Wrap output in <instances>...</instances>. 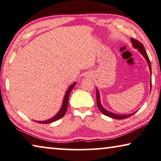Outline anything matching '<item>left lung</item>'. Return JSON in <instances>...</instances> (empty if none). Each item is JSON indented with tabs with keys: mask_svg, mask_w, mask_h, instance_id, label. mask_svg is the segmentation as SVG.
<instances>
[{
	"mask_svg": "<svg viewBox=\"0 0 161 161\" xmlns=\"http://www.w3.org/2000/svg\"><path fill=\"white\" fill-rule=\"evenodd\" d=\"M131 42H132V46L135 48H136L138 49L139 52L141 53L142 55H143V57L145 58V59H146L147 64H148V66H149V69H150V73L152 72L151 71V65H150V59L148 58V56H147L146 52H145V48H144V46L142 45V44H141L140 42L138 41L133 39V38H131ZM151 82V81H150ZM97 107L99 110L101 111V113L104 114V115L106 116H108V117H110L112 118H114V119H125L127 118V117H130L131 115H132L134 113H132V114H114V113H112L110 112H109L108 110H106V109H104L103 106L101 105L100 104V100H99V91L97 89Z\"/></svg>",
	"mask_w": 161,
	"mask_h": 161,
	"instance_id": "obj_1",
	"label": "left lung"
}]
</instances>
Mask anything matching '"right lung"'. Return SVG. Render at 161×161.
I'll return each mask as SVG.
<instances>
[{"label": "right lung", "instance_id": "right-lung-1", "mask_svg": "<svg viewBox=\"0 0 161 161\" xmlns=\"http://www.w3.org/2000/svg\"><path fill=\"white\" fill-rule=\"evenodd\" d=\"M76 85V82L73 83L72 85H71L69 89L67 91V92L65 94V96H64V101H63V104H62V108H61V109L59 110V112L56 114L54 117H53L52 118H51L49 119H48V120H45V121H36L37 122H39V123H43V124H47V123H51V122H53L56 120H57V119L62 118V117L64 116V114L66 113V112H67V106H68V100H69V94L70 92L72 90V89L74 88V86H75Z\"/></svg>", "mask_w": 161, "mask_h": 161}]
</instances>
